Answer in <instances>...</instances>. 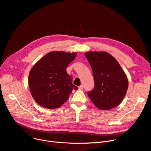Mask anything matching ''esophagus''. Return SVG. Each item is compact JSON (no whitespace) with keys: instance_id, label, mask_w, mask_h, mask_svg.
<instances>
[{"instance_id":"1","label":"esophagus","mask_w":151,"mask_h":151,"mask_svg":"<svg viewBox=\"0 0 151 151\" xmlns=\"http://www.w3.org/2000/svg\"><path fill=\"white\" fill-rule=\"evenodd\" d=\"M79 89H80V90H82L83 89V86L82 85L79 86Z\"/></svg>"}]
</instances>
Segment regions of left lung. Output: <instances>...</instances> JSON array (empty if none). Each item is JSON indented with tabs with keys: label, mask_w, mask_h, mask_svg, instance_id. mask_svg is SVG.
<instances>
[{
	"label": "left lung",
	"mask_w": 151,
	"mask_h": 151,
	"mask_svg": "<svg viewBox=\"0 0 151 151\" xmlns=\"http://www.w3.org/2000/svg\"><path fill=\"white\" fill-rule=\"evenodd\" d=\"M92 68L94 87L87 95L98 109L109 110L124 99L128 88L126 74L116 59L106 52L85 54Z\"/></svg>",
	"instance_id": "1"
}]
</instances>
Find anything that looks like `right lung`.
Wrapping results in <instances>:
<instances>
[{
    "instance_id": "1",
    "label": "right lung",
    "mask_w": 151,
    "mask_h": 151,
    "mask_svg": "<svg viewBox=\"0 0 151 151\" xmlns=\"http://www.w3.org/2000/svg\"><path fill=\"white\" fill-rule=\"evenodd\" d=\"M76 53L53 51L40 59L30 70L29 86L32 96L38 104L55 109L67 101L72 89H78L72 83L66 68Z\"/></svg>"
}]
</instances>
